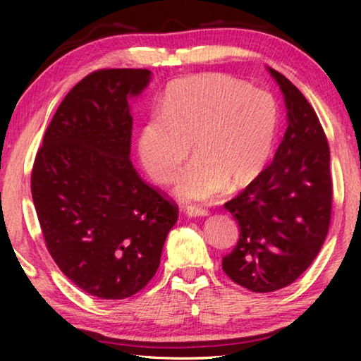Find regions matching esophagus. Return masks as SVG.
I'll use <instances>...</instances> for the list:
<instances>
[{
  "label": "esophagus",
  "mask_w": 361,
  "mask_h": 361,
  "mask_svg": "<svg viewBox=\"0 0 361 361\" xmlns=\"http://www.w3.org/2000/svg\"><path fill=\"white\" fill-rule=\"evenodd\" d=\"M186 215L189 218H195V216H209V210L200 209V207H188L186 209Z\"/></svg>",
  "instance_id": "34e87169"
}]
</instances>
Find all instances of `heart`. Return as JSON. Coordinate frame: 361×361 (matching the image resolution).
<instances>
[{
    "instance_id": "heart-1",
    "label": "heart",
    "mask_w": 361,
    "mask_h": 361,
    "mask_svg": "<svg viewBox=\"0 0 361 361\" xmlns=\"http://www.w3.org/2000/svg\"><path fill=\"white\" fill-rule=\"evenodd\" d=\"M277 132V106L264 90L239 79L205 73L169 84L159 113L140 127L137 152L145 172L167 183L176 173L173 194L181 200H207L226 186L243 188L264 170Z\"/></svg>"
}]
</instances>
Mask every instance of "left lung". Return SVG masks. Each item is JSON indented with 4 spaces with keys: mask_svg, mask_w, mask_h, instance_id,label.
<instances>
[{
    "mask_svg": "<svg viewBox=\"0 0 361 361\" xmlns=\"http://www.w3.org/2000/svg\"><path fill=\"white\" fill-rule=\"evenodd\" d=\"M267 70L283 94L288 127L271 166L224 204L240 235L223 258V271L255 293L288 286L312 264L326 239L333 202L329 146L320 121L296 85Z\"/></svg>",
    "mask_w": 361,
    "mask_h": 361,
    "instance_id": "1",
    "label": "left lung"
}]
</instances>
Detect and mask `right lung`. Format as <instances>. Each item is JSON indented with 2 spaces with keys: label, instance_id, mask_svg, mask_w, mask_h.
I'll return each mask as SVG.
<instances>
[{
  "label": "right lung",
  "instance_id": "1",
  "mask_svg": "<svg viewBox=\"0 0 361 361\" xmlns=\"http://www.w3.org/2000/svg\"><path fill=\"white\" fill-rule=\"evenodd\" d=\"M149 70L90 73L49 124L32 170V195L49 253L82 291L124 299L148 285L178 207L130 162L129 100Z\"/></svg>",
  "mask_w": 361,
  "mask_h": 361
}]
</instances>
